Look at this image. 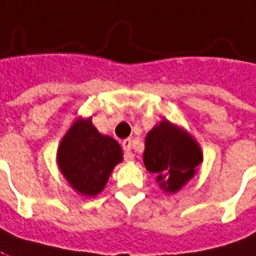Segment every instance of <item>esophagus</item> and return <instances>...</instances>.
<instances>
[{
  "instance_id": "obj_1",
  "label": "esophagus",
  "mask_w": 256,
  "mask_h": 256,
  "mask_svg": "<svg viewBox=\"0 0 256 256\" xmlns=\"http://www.w3.org/2000/svg\"><path fill=\"white\" fill-rule=\"evenodd\" d=\"M122 147H123V150H124V160H126V161H132V160L134 158V154L132 152V140H130V138L123 140Z\"/></svg>"
}]
</instances>
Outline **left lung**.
I'll use <instances>...</instances> for the list:
<instances>
[{
	"instance_id": "1",
	"label": "left lung",
	"mask_w": 256,
	"mask_h": 256,
	"mask_svg": "<svg viewBox=\"0 0 256 256\" xmlns=\"http://www.w3.org/2000/svg\"><path fill=\"white\" fill-rule=\"evenodd\" d=\"M142 161L148 171L157 174L160 186L175 194L194 175L202 151L186 132L164 119L146 137Z\"/></svg>"
}]
</instances>
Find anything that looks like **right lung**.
I'll return each instance as SVG.
<instances>
[{
	"label": "right lung",
	"mask_w": 256,
	"mask_h": 256,
	"mask_svg": "<svg viewBox=\"0 0 256 256\" xmlns=\"http://www.w3.org/2000/svg\"><path fill=\"white\" fill-rule=\"evenodd\" d=\"M123 160L118 142L99 133L91 119H78L64 136L57 152L62 175L77 192L95 196L105 188L108 178Z\"/></svg>",
	"instance_id": "obj_1"
}]
</instances>
